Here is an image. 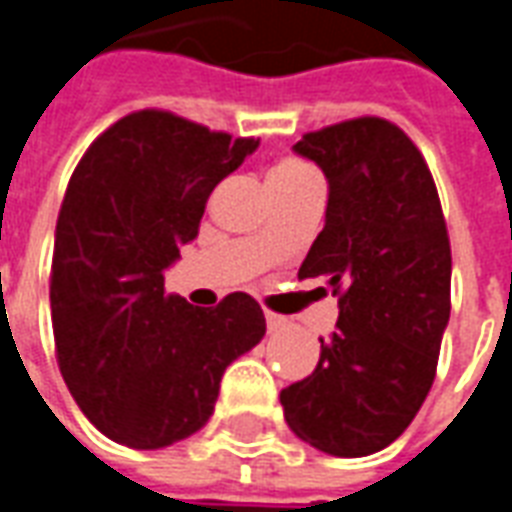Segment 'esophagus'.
<instances>
[{
	"label": "esophagus",
	"mask_w": 512,
	"mask_h": 512,
	"mask_svg": "<svg viewBox=\"0 0 512 512\" xmlns=\"http://www.w3.org/2000/svg\"><path fill=\"white\" fill-rule=\"evenodd\" d=\"M266 326H268V332L277 334V332H282L285 326H288V321H285L282 315H277V312L266 310Z\"/></svg>",
	"instance_id": "1"
}]
</instances>
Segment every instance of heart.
<instances>
[{
	"label": "heart",
	"instance_id": "1",
	"mask_svg": "<svg viewBox=\"0 0 512 512\" xmlns=\"http://www.w3.org/2000/svg\"><path fill=\"white\" fill-rule=\"evenodd\" d=\"M304 178H312V172L307 164H301L296 158H282L268 169V186L271 189H285V186H293Z\"/></svg>",
	"mask_w": 512,
	"mask_h": 512
}]
</instances>
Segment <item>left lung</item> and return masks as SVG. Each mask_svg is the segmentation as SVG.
Listing matches in <instances>:
<instances>
[{"label":"left lung","mask_w":512,"mask_h":512,"mask_svg":"<svg viewBox=\"0 0 512 512\" xmlns=\"http://www.w3.org/2000/svg\"><path fill=\"white\" fill-rule=\"evenodd\" d=\"M329 180L326 224L299 277H321L340 318L310 376L279 392L290 430L362 458L425 403L450 321L452 255L428 161L403 128L354 117L293 145Z\"/></svg>","instance_id":"1"}]
</instances>
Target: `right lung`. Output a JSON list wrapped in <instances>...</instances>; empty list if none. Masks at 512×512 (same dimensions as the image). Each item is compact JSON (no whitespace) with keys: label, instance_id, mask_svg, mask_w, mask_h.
I'll use <instances>...</instances> for the list:
<instances>
[{"label":"right lung","instance_id":"obj_1","mask_svg":"<svg viewBox=\"0 0 512 512\" xmlns=\"http://www.w3.org/2000/svg\"><path fill=\"white\" fill-rule=\"evenodd\" d=\"M257 147L164 109H139L87 147L62 197L51 257L57 365L112 441L158 450L211 419L235 356L266 334L249 293L191 307L164 268L200 233L205 202Z\"/></svg>","mask_w":512,"mask_h":512}]
</instances>
